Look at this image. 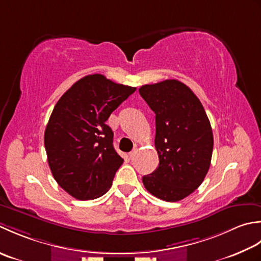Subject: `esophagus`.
I'll return each mask as SVG.
<instances>
[{
	"mask_svg": "<svg viewBox=\"0 0 261 261\" xmlns=\"http://www.w3.org/2000/svg\"><path fill=\"white\" fill-rule=\"evenodd\" d=\"M136 154H137V148H134V150H133L132 152H129V158L130 159H134Z\"/></svg>",
	"mask_w": 261,
	"mask_h": 261,
	"instance_id": "obj_1",
	"label": "esophagus"
}]
</instances>
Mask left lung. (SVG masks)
Listing matches in <instances>:
<instances>
[{"instance_id":"8db88e82","label":"left lung","mask_w":261,"mask_h":261,"mask_svg":"<svg viewBox=\"0 0 261 261\" xmlns=\"http://www.w3.org/2000/svg\"><path fill=\"white\" fill-rule=\"evenodd\" d=\"M141 97L155 114L159 167L143 177L148 193L166 201L187 197L204 181L211 166L213 132L203 105L178 80L145 84Z\"/></svg>"}]
</instances>
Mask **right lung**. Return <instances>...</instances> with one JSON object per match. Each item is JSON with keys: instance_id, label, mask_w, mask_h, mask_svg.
<instances>
[{"instance_id": "obj_1", "label": "right lung", "mask_w": 261, "mask_h": 261, "mask_svg": "<svg viewBox=\"0 0 261 261\" xmlns=\"http://www.w3.org/2000/svg\"><path fill=\"white\" fill-rule=\"evenodd\" d=\"M135 90L92 74L57 101L45 129V148L54 179L74 198L94 199L110 189L124 159L115 151L106 121Z\"/></svg>"}]
</instances>
